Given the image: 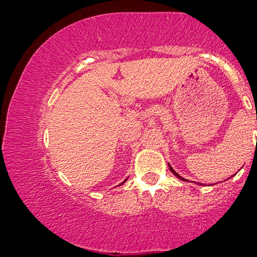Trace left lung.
Returning <instances> with one entry per match:
<instances>
[{
  "instance_id": "left-lung-1",
  "label": "left lung",
  "mask_w": 257,
  "mask_h": 257,
  "mask_svg": "<svg viewBox=\"0 0 257 257\" xmlns=\"http://www.w3.org/2000/svg\"><path fill=\"white\" fill-rule=\"evenodd\" d=\"M169 169H170V170H171V172L173 173V175H175V176L177 177V178H178V179H180V180H183V182H187V179H185V178H183V177H182V176H179V175H178V173H177V172L175 171V170H173V169L171 168V165H170V164H169ZM232 177H233V176H232ZM232 177H230V178H232ZM228 179H229V178H228ZM199 185H201V184H199Z\"/></svg>"
}]
</instances>
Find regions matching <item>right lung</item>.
I'll list each match as a JSON object with an SVG mask.
<instances>
[{"mask_svg":"<svg viewBox=\"0 0 257 257\" xmlns=\"http://www.w3.org/2000/svg\"><path fill=\"white\" fill-rule=\"evenodd\" d=\"M127 179H128V178H127ZM127 179H124V180H123V183H121V184H120V185H123V184H124L125 182H127ZM120 185H117V186H120Z\"/></svg>","mask_w":257,"mask_h":257,"instance_id":"add662e5","label":"right lung"}]
</instances>
